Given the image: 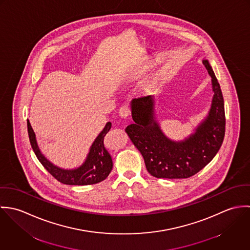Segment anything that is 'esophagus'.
<instances>
[{
	"label": "esophagus",
	"mask_w": 250,
	"mask_h": 250,
	"mask_svg": "<svg viewBox=\"0 0 250 250\" xmlns=\"http://www.w3.org/2000/svg\"><path fill=\"white\" fill-rule=\"evenodd\" d=\"M130 113H131V109H130V107L127 106V105H124L123 107H120V109H119V115L123 118L128 117L130 115Z\"/></svg>",
	"instance_id": "1"
}]
</instances>
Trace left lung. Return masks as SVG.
Instances as JSON below:
<instances>
[{
  "label": "left lung",
  "mask_w": 250,
  "mask_h": 250,
  "mask_svg": "<svg viewBox=\"0 0 250 250\" xmlns=\"http://www.w3.org/2000/svg\"><path fill=\"white\" fill-rule=\"evenodd\" d=\"M203 65L212 77L214 98L208 117L196 132L182 143L169 141L153 116V98L144 96L132 101L134 124L126 132L143 155L148 172L156 178H188L204 168L218 152L225 135L222 92L208 61Z\"/></svg>",
  "instance_id": "left-lung-1"
}]
</instances>
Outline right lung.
Returning a JSON list of instances; mask_svg holds the SVG:
<instances>
[{"label":"right lung","instance_id":"add662e5","mask_svg":"<svg viewBox=\"0 0 250 250\" xmlns=\"http://www.w3.org/2000/svg\"><path fill=\"white\" fill-rule=\"evenodd\" d=\"M27 125L30 143L38 161L46 168V170L59 182L64 185L87 186L102 182L110 173L112 169V160L104 145L105 136L111 128L110 122H107L104 130L94 141L84 164L74 170H64L52 165L41 154L36 143L35 132L29 120L27 121Z\"/></svg>","mask_w":250,"mask_h":250}]
</instances>
